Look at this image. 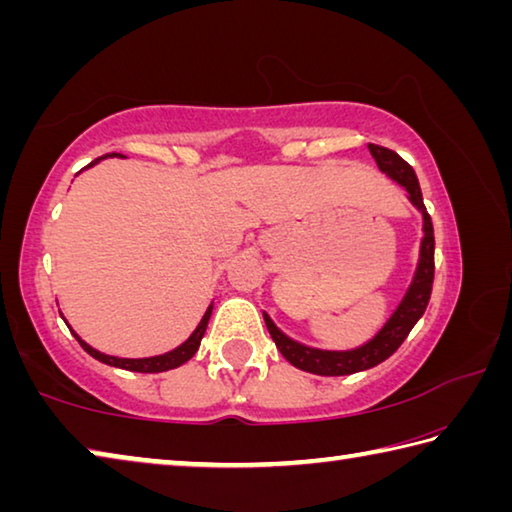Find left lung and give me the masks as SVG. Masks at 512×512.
<instances>
[{
    "label": "left lung",
    "mask_w": 512,
    "mask_h": 512,
    "mask_svg": "<svg viewBox=\"0 0 512 512\" xmlns=\"http://www.w3.org/2000/svg\"><path fill=\"white\" fill-rule=\"evenodd\" d=\"M368 149L372 153V158H375L379 171L386 173L393 183L400 185L406 192L409 203L422 214V239H420L418 264H415L409 287H406L404 296L400 298V302H397V307L391 311V316L384 320V325H381L366 343H361L352 350L311 348V345L300 343L284 334L282 329L273 323V318L264 311L268 334H271V339L275 341L277 350L282 352V357L287 359L291 366H296L305 372H314V375H323V377L352 375V372L375 368L381 361H386L404 343L413 325L422 318L431 296L433 246H436V241H433L431 216L427 214V207H424V201H422L418 176H415L411 164L404 162L395 151L384 149V146H377V144H368Z\"/></svg>",
    "instance_id": "1"
}]
</instances>
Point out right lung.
Here are the masks:
<instances>
[{"mask_svg": "<svg viewBox=\"0 0 512 512\" xmlns=\"http://www.w3.org/2000/svg\"><path fill=\"white\" fill-rule=\"evenodd\" d=\"M112 155H115V158H117V153H106V155H101V158H97L94 162H90L88 167H85V169L94 167V164H99L101 160L112 158ZM85 169H83V171H85ZM212 309H214V302H212L210 307L205 309V314H203V318H201V323H198L194 332L189 334V339L180 343L178 348H173V350L164 352V354H155V357H142V359L112 357V354H103V352H99V350H94L92 345L85 343V341L81 339V336L76 334L72 327H69V323L65 320V316H63V314H60V316H63V320L67 323V327L72 329L74 339L81 343V348H83L85 352H88L90 357L97 359V361H101V363H108V366H115V368H121V370H131V372H164V370H173V368L183 366V363H187L189 359L194 357L196 350H198V345H201V339H203V334H205V329H207V323H210Z\"/></svg>", "mask_w": 512, "mask_h": 512, "instance_id": "add662e5", "label": "right lung"}]
</instances>
